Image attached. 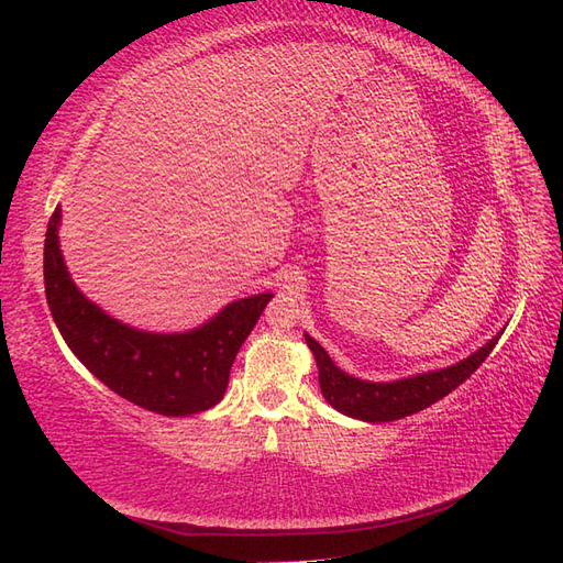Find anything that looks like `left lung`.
Instances as JSON below:
<instances>
[{
    "label": "left lung",
    "instance_id": "1",
    "mask_svg": "<svg viewBox=\"0 0 563 563\" xmlns=\"http://www.w3.org/2000/svg\"><path fill=\"white\" fill-rule=\"evenodd\" d=\"M498 338L500 333L496 338H490L482 350H476L467 360L457 362L449 368L430 371L422 373V376L404 378L395 383H368L352 378L347 373L340 371L331 362L327 350H323L314 338L305 333V340H308V345L317 360L319 387L323 399H327L335 411L366 422L399 420L422 411V408L432 406L439 399H444L449 391H453L457 385H463L472 373L484 364L486 356L496 347Z\"/></svg>",
    "mask_w": 563,
    "mask_h": 563
}]
</instances>
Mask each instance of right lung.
Returning <instances> with one entry per match:
<instances>
[{"label":"right lung","mask_w":563,"mask_h":563,"mask_svg":"<svg viewBox=\"0 0 563 563\" xmlns=\"http://www.w3.org/2000/svg\"><path fill=\"white\" fill-rule=\"evenodd\" d=\"M60 207L44 240V288L67 347L119 397L159 416H192L223 399L236 352L272 294L242 298L190 333H145L108 317L73 284L58 249Z\"/></svg>","instance_id":"add662e5"}]
</instances>
